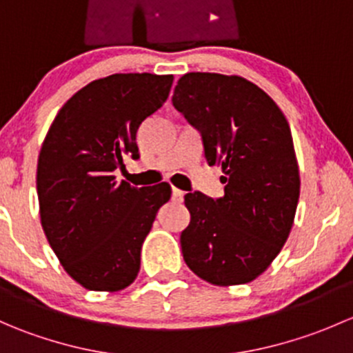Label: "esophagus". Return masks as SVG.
I'll use <instances>...</instances> for the list:
<instances>
[{
	"label": "esophagus",
	"instance_id": "34e87169",
	"mask_svg": "<svg viewBox=\"0 0 353 353\" xmlns=\"http://www.w3.org/2000/svg\"><path fill=\"white\" fill-rule=\"evenodd\" d=\"M184 196V193L181 190H177V188H172V198L176 199V201H181Z\"/></svg>",
	"mask_w": 353,
	"mask_h": 353
}]
</instances>
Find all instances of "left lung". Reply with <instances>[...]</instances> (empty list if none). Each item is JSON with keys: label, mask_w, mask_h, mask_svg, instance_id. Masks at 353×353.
Here are the masks:
<instances>
[{"label": "left lung", "mask_w": 353, "mask_h": 353, "mask_svg": "<svg viewBox=\"0 0 353 353\" xmlns=\"http://www.w3.org/2000/svg\"><path fill=\"white\" fill-rule=\"evenodd\" d=\"M172 104L201 133L225 194L188 193L181 248L191 272L219 287L258 279L294 225L301 177L290 126L265 90L237 74L186 73Z\"/></svg>", "instance_id": "left-lung-1"}]
</instances>
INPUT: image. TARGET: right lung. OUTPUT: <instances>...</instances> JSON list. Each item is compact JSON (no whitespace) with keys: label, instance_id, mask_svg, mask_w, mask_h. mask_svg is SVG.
Returning <instances> with one entry per match:
<instances>
[{"label":"right lung","instance_id":"obj_1","mask_svg":"<svg viewBox=\"0 0 353 353\" xmlns=\"http://www.w3.org/2000/svg\"><path fill=\"white\" fill-rule=\"evenodd\" d=\"M172 74L116 73L90 81L59 109L37 160L39 213L65 272L88 290L119 292L140 272V252L170 184L117 181L138 159L137 131L162 108Z\"/></svg>","mask_w":353,"mask_h":353}]
</instances>
